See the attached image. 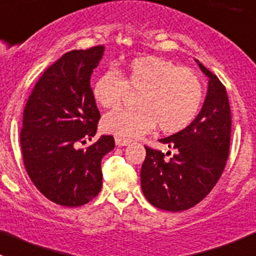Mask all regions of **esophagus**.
<instances>
[{
	"instance_id": "esophagus-1",
	"label": "esophagus",
	"mask_w": 256,
	"mask_h": 256,
	"mask_svg": "<svg viewBox=\"0 0 256 256\" xmlns=\"http://www.w3.org/2000/svg\"><path fill=\"white\" fill-rule=\"evenodd\" d=\"M114 142H116L117 146H126V145L130 144V140L125 139V138L116 136V138H114Z\"/></svg>"
}]
</instances>
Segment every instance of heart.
<instances>
[{
	"label": "heart",
	"mask_w": 256,
	"mask_h": 256,
	"mask_svg": "<svg viewBox=\"0 0 256 256\" xmlns=\"http://www.w3.org/2000/svg\"><path fill=\"white\" fill-rule=\"evenodd\" d=\"M128 89L139 93L136 110H116L102 120L103 131L134 139L158 125L162 132L176 134L188 128L204 100L202 78L188 68L158 57H142L125 71L108 70L93 85V98L103 108L121 104Z\"/></svg>",
	"instance_id": "obj_1"
}]
</instances>
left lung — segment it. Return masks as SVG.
<instances>
[{
  "label": "left lung",
  "instance_id": "obj_1",
  "mask_svg": "<svg viewBox=\"0 0 256 256\" xmlns=\"http://www.w3.org/2000/svg\"><path fill=\"white\" fill-rule=\"evenodd\" d=\"M209 78L202 111L186 128L160 139L174 156L145 146L140 181L152 206L168 212H182L202 202L218 182L226 167L231 140V110L224 85L202 66ZM171 152H168L170 156Z\"/></svg>",
  "mask_w": 256,
  "mask_h": 256
}]
</instances>
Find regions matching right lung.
Returning <instances> with one entry per match:
<instances>
[{"label": "right lung", "instance_id": "right-lung-1", "mask_svg": "<svg viewBox=\"0 0 256 256\" xmlns=\"http://www.w3.org/2000/svg\"><path fill=\"white\" fill-rule=\"evenodd\" d=\"M104 47L74 50L50 66L28 98L20 132L25 170L47 199L80 206L102 188L100 162L114 148L102 135L86 149H76L96 132L100 114L90 88L93 70Z\"/></svg>", "mask_w": 256, "mask_h": 256}]
</instances>
